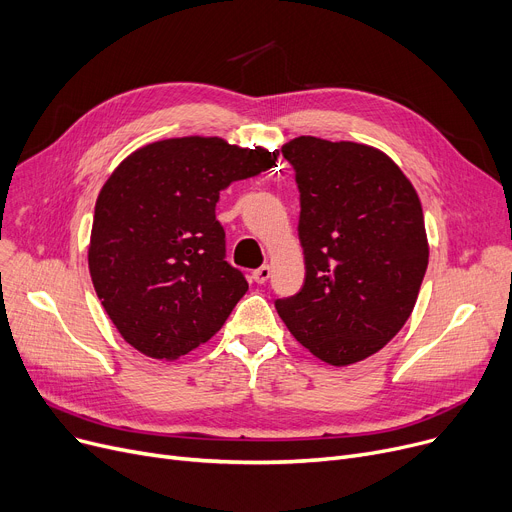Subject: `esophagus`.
<instances>
[{
  "mask_svg": "<svg viewBox=\"0 0 512 512\" xmlns=\"http://www.w3.org/2000/svg\"><path fill=\"white\" fill-rule=\"evenodd\" d=\"M270 276H272L270 265H261V267H257V270H253V280L257 284H265L267 280H270Z\"/></svg>",
  "mask_w": 512,
  "mask_h": 512,
  "instance_id": "34e87169",
  "label": "esophagus"
}]
</instances>
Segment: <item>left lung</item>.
Returning <instances> with one entry per match:
<instances>
[{"mask_svg": "<svg viewBox=\"0 0 512 512\" xmlns=\"http://www.w3.org/2000/svg\"><path fill=\"white\" fill-rule=\"evenodd\" d=\"M282 155L301 193L305 284L276 309L317 359L363 361L415 307L429 257L419 197L394 161L367 145L299 137Z\"/></svg>", "mask_w": 512, "mask_h": 512, "instance_id": "left-lung-1", "label": "left lung"}]
</instances>
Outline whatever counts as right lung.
Wrapping results in <instances>:
<instances>
[{
    "label": "right lung",
    "instance_id": "1",
    "mask_svg": "<svg viewBox=\"0 0 512 512\" xmlns=\"http://www.w3.org/2000/svg\"><path fill=\"white\" fill-rule=\"evenodd\" d=\"M278 153L218 137L166 139L128 155L95 203L89 270L122 338L153 359H178L218 332L245 274L226 261L220 193L270 170Z\"/></svg>",
    "mask_w": 512,
    "mask_h": 512
}]
</instances>
